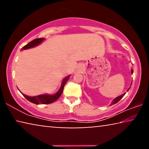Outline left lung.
<instances>
[{
    "label": "left lung",
    "instance_id": "8db88e82",
    "mask_svg": "<svg viewBox=\"0 0 149 149\" xmlns=\"http://www.w3.org/2000/svg\"><path fill=\"white\" fill-rule=\"evenodd\" d=\"M133 70H132V74H133ZM127 91H128V90H127ZM125 93H123V95H120V96H119V97H118L116 98V99H115L112 101V104H116V103H117L118 101H120V100L122 99V97H123V96L125 95Z\"/></svg>",
    "mask_w": 149,
    "mask_h": 149
}]
</instances>
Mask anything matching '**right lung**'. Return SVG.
<instances>
[{
  "label": "right lung",
  "instance_id": "right-lung-1",
  "mask_svg": "<svg viewBox=\"0 0 149 149\" xmlns=\"http://www.w3.org/2000/svg\"><path fill=\"white\" fill-rule=\"evenodd\" d=\"M43 40H44L43 38H38V39H35L34 40H33L32 41L29 42V43L27 44L26 45H25L24 47H22V50L29 49V48L36 46V45L41 43ZM69 77L70 76H67L64 80H63L62 85L61 87H60L59 91L54 95H41L36 96V97H28V96L25 95L24 94L22 95L24 96V97L26 98L27 100H29V101H30L31 102L34 103V104H50V103H52L53 102L56 101V100L60 97V95H62L63 90H64V85L65 84V83L68 81V80Z\"/></svg>",
  "mask_w": 149,
  "mask_h": 149
}]
</instances>
